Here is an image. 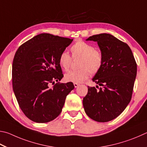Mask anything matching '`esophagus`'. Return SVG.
Returning a JSON list of instances; mask_svg holds the SVG:
<instances>
[{"mask_svg": "<svg viewBox=\"0 0 147 147\" xmlns=\"http://www.w3.org/2000/svg\"><path fill=\"white\" fill-rule=\"evenodd\" d=\"M74 86H75V88H77L78 86H79V83H74Z\"/></svg>", "mask_w": 147, "mask_h": 147, "instance_id": "obj_1", "label": "esophagus"}]
</instances>
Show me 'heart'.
<instances>
[{"mask_svg":"<svg viewBox=\"0 0 147 147\" xmlns=\"http://www.w3.org/2000/svg\"><path fill=\"white\" fill-rule=\"evenodd\" d=\"M74 59L80 58L79 68L67 73L64 78L68 82L80 83L86 80L90 74L98 73L103 64V55L98 50L95 49L90 44L82 40H78L70 48ZM72 58L66 51H63L59 55V64L62 69L68 71L71 67Z\"/></svg>","mask_w":147,"mask_h":147,"instance_id":"obj_1","label":"heart"}]
</instances>
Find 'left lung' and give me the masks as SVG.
Masks as SVG:
<instances>
[{"instance_id":"left-lung-1","label":"left lung","mask_w":147,"mask_h":147,"mask_svg":"<svg viewBox=\"0 0 147 147\" xmlns=\"http://www.w3.org/2000/svg\"><path fill=\"white\" fill-rule=\"evenodd\" d=\"M86 40L97 42L103 55L101 68L92 79L102 87L97 90L88 86V93L83 101L84 109L92 119L108 122L119 116L130 102L137 64L127 44L114 36L101 33Z\"/></svg>"}]
</instances>
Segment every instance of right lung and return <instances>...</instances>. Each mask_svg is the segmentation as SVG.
<instances>
[{
    "mask_svg": "<svg viewBox=\"0 0 147 147\" xmlns=\"http://www.w3.org/2000/svg\"><path fill=\"white\" fill-rule=\"evenodd\" d=\"M72 41L41 33L23 43L15 53L13 89L20 109L33 121L48 123L58 117L67 95L74 88L71 82H59L63 78L59 55ZM51 84L54 85L51 88Z\"/></svg>",
    "mask_w": 147,
    "mask_h": 147,
    "instance_id": "right-lung-1",
    "label": "right lung"
}]
</instances>
